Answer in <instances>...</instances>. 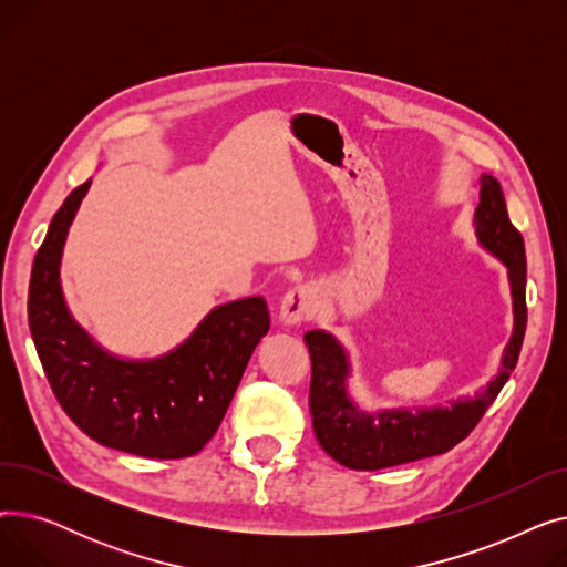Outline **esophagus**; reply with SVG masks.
<instances>
[{
  "label": "esophagus",
  "mask_w": 567,
  "mask_h": 567,
  "mask_svg": "<svg viewBox=\"0 0 567 567\" xmlns=\"http://www.w3.org/2000/svg\"><path fill=\"white\" fill-rule=\"evenodd\" d=\"M317 310V296L310 287H296L285 293L280 303V323L285 329H296L308 321Z\"/></svg>",
  "instance_id": "34e87169"
}]
</instances>
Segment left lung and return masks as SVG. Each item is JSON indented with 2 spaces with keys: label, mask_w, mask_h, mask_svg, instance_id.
Listing matches in <instances>:
<instances>
[{
  "label": "left lung",
  "mask_w": 567,
  "mask_h": 567,
  "mask_svg": "<svg viewBox=\"0 0 567 567\" xmlns=\"http://www.w3.org/2000/svg\"><path fill=\"white\" fill-rule=\"evenodd\" d=\"M473 227L478 246L496 257L513 296V333L501 353L496 374L473 398H457L432 409H363L349 391L351 359L344 344L329 331H308L312 359L310 413L315 436L336 462L355 471H379L449 453L468 436L496 400L517 365L526 331V252L524 238L513 227L501 184L481 174V204Z\"/></svg>",
  "instance_id": "1"
}]
</instances>
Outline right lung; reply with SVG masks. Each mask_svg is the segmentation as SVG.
Listing matches in <instances>:
<instances>
[{"label":"right lung","mask_w":567,"mask_h":567,"mask_svg":"<svg viewBox=\"0 0 567 567\" xmlns=\"http://www.w3.org/2000/svg\"><path fill=\"white\" fill-rule=\"evenodd\" d=\"M92 178L54 214L29 280V331L69 419L94 441L148 460L199 453L220 427L259 340L268 333L261 296L216 306L195 331L154 359H126L89 336L69 310L62 257Z\"/></svg>","instance_id":"add662e5"}]
</instances>
